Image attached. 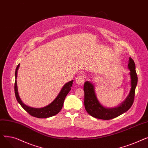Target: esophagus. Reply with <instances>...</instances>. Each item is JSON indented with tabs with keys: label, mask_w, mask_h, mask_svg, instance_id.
<instances>
[{
	"label": "esophagus",
	"mask_w": 148,
	"mask_h": 148,
	"mask_svg": "<svg viewBox=\"0 0 148 148\" xmlns=\"http://www.w3.org/2000/svg\"><path fill=\"white\" fill-rule=\"evenodd\" d=\"M84 80H85V79L84 76L79 75L76 77L75 83L78 85H80V86H83L84 83Z\"/></svg>",
	"instance_id": "obj_1"
}]
</instances>
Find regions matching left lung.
Instances as JSON below:
<instances>
[{
	"label": "left lung",
	"instance_id": "8db88e82",
	"mask_svg": "<svg viewBox=\"0 0 148 148\" xmlns=\"http://www.w3.org/2000/svg\"><path fill=\"white\" fill-rule=\"evenodd\" d=\"M128 68L130 70L131 79V90L125 101L117 107L107 108L103 107L99 103L96 97L94 85L89 82L84 83L83 87L84 92V107L90 115L100 119L110 120L118 117L130 109L134 102L135 90L138 80L135 63L131 58L129 59Z\"/></svg>",
	"mask_w": 148,
	"mask_h": 148
}]
</instances>
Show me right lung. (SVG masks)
<instances>
[{
  "label": "right lung",
  "mask_w": 148,
  "mask_h": 148,
  "mask_svg": "<svg viewBox=\"0 0 148 148\" xmlns=\"http://www.w3.org/2000/svg\"><path fill=\"white\" fill-rule=\"evenodd\" d=\"M19 66H20V64L17 65L16 69H15V84H14L15 95L18 103L29 114H30L32 116H34V117H36V118H49V117H51V116L57 114L61 110L62 107H63L64 100L65 99L66 96L67 95L70 90H71V88L73 85V80L68 82L64 85V87L62 88L60 92H59L58 97L51 104H50L47 106L43 108H32V107H29L23 103L18 95L16 79H17V71Z\"/></svg>",
  "instance_id": "right-lung-1"
}]
</instances>
